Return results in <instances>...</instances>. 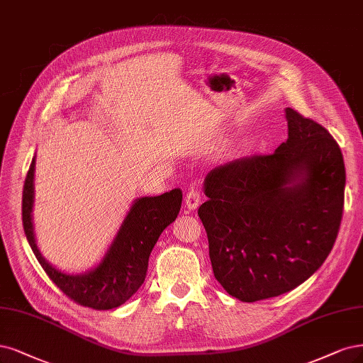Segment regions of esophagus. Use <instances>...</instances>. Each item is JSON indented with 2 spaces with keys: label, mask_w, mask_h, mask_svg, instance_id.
<instances>
[{
  "label": "esophagus",
  "mask_w": 363,
  "mask_h": 363,
  "mask_svg": "<svg viewBox=\"0 0 363 363\" xmlns=\"http://www.w3.org/2000/svg\"><path fill=\"white\" fill-rule=\"evenodd\" d=\"M184 199H186V201H184L186 207L189 210H195L199 206V203H201V194L198 192V189H194V187H192V189L187 191Z\"/></svg>",
  "instance_id": "esophagus-1"
}]
</instances>
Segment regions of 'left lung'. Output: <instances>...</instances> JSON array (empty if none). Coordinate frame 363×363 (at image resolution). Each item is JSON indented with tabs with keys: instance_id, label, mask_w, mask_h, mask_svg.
I'll use <instances>...</instances> for the list:
<instances>
[{
	"instance_id": "8db88e82",
	"label": "left lung",
	"mask_w": 363,
	"mask_h": 363,
	"mask_svg": "<svg viewBox=\"0 0 363 363\" xmlns=\"http://www.w3.org/2000/svg\"><path fill=\"white\" fill-rule=\"evenodd\" d=\"M289 138L272 155L211 169L199 206L215 278L242 302L289 293L328 258L340 231L345 167L317 121L285 109Z\"/></svg>"
}]
</instances>
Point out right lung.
<instances>
[{
	"mask_svg": "<svg viewBox=\"0 0 363 363\" xmlns=\"http://www.w3.org/2000/svg\"><path fill=\"white\" fill-rule=\"evenodd\" d=\"M35 156L23 183L22 222L33 252L49 278L72 301L82 306L105 311L123 305L140 290L145 281L148 258L169 223L182 207V191L172 189L159 196L135 199L129 213L111 243L104 259L82 274H69L54 267L40 254L33 228Z\"/></svg>",
	"mask_w": 363,
	"mask_h": 363,
	"instance_id": "add662e5",
	"label": "right lung"
}]
</instances>
